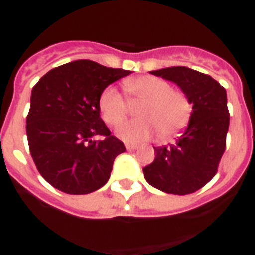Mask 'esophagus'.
Returning <instances> with one entry per match:
<instances>
[{"label": "esophagus", "mask_w": 255, "mask_h": 255, "mask_svg": "<svg viewBox=\"0 0 255 255\" xmlns=\"http://www.w3.org/2000/svg\"><path fill=\"white\" fill-rule=\"evenodd\" d=\"M126 148H127V151H135V149H137V145H133V144H126Z\"/></svg>", "instance_id": "esophagus-1"}]
</instances>
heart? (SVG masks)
I'll return each mask as SVG.
<instances>
[{
  "instance_id": "1",
  "label": "heart",
  "mask_w": 255,
  "mask_h": 255,
  "mask_svg": "<svg viewBox=\"0 0 255 255\" xmlns=\"http://www.w3.org/2000/svg\"><path fill=\"white\" fill-rule=\"evenodd\" d=\"M128 103L142 104L136 110L139 119L129 120L116 128V135L126 143L139 144L159 133L161 140L177 136L188 126L193 103L181 90L172 88L161 78L144 75L124 82ZM128 103L115 87L104 88L98 100L102 119L108 126H116L126 118Z\"/></svg>"
}]
</instances>
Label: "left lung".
<instances>
[{"label":"left lung","mask_w":255,"mask_h":255,"mask_svg":"<svg viewBox=\"0 0 255 255\" xmlns=\"http://www.w3.org/2000/svg\"><path fill=\"white\" fill-rule=\"evenodd\" d=\"M149 73L176 83L192 100L193 112L176 143L153 147L155 160L143 168L144 177L165 193H193L214 177L225 152L230 120L226 90L210 75L185 66Z\"/></svg>","instance_id":"left-lung-1"}]
</instances>
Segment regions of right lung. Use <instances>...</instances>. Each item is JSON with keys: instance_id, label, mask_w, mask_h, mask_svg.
<instances>
[{"instance_id": "obj_1", "label": "right lung", "mask_w": 255, "mask_h": 255, "mask_svg": "<svg viewBox=\"0 0 255 255\" xmlns=\"http://www.w3.org/2000/svg\"><path fill=\"white\" fill-rule=\"evenodd\" d=\"M129 74L81 59L50 70L34 86L26 135L35 167L50 185L87 194L108 181L126 147L100 118L98 100L108 85Z\"/></svg>"}]
</instances>
